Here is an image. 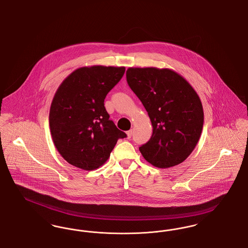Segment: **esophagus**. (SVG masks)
<instances>
[{
    "label": "esophagus",
    "instance_id": "34e87169",
    "mask_svg": "<svg viewBox=\"0 0 248 248\" xmlns=\"http://www.w3.org/2000/svg\"><path fill=\"white\" fill-rule=\"evenodd\" d=\"M132 134H133V131H132V129L129 130V131H127V132H126V136H127V139H130V138L132 137Z\"/></svg>",
    "mask_w": 248,
    "mask_h": 248
}]
</instances>
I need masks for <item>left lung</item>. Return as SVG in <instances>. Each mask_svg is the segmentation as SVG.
I'll use <instances>...</instances> for the list:
<instances>
[{"mask_svg": "<svg viewBox=\"0 0 248 248\" xmlns=\"http://www.w3.org/2000/svg\"><path fill=\"white\" fill-rule=\"evenodd\" d=\"M126 80L151 119L153 136L140 147L144 159L158 168L184 162L200 140L203 110L189 82L173 70L128 68Z\"/></svg>", "mask_w": 248, "mask_h": 248, "instance_id": "left-lung-1", "label": "left lung"}]
</instances>
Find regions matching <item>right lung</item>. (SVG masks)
I'll list each match as a JSON object with an SVG mask.
<instances>
[{"mask_svg":"<svg viewBox=\"0 0 248 248\" xmlns=\"http://www.w3.org/2000/svg\"><path fill=\"white\" fill-rule=\"evenodd\" d=\"M124 67H82L61 83L49 111L52 140L71 165L91 171L104 165L119 139V130L104 106L107 94L124 74Z\"/></svg>","mask_w":248,"mask_h":248,"instance_id":"obj_1","label":"right lung"}]
</instances>
